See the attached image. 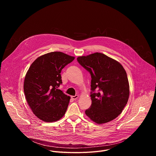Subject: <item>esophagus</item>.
I'll list each match as a JSON object with an SVG mask.
<instances>
[{"instance_id": "obj_1", "label": "esophagus", "mask_w": 156, "mask_h": 156, "mask_svg": "<svg viewBox=\"0 0 156 156\" xmlns=\"http://www.w3.org/2000/svg\"><path fill=\"white\" fill-rule=\"evenodd\" d=\"M78 97H79V96H78V95H75V96H71L72 99H74V100H75V99H78Z\"/></svg>"}]
</instances>
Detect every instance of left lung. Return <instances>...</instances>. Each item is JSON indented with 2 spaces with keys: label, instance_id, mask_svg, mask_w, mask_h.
Segmentation results:
<instances>
[{
  "label": "left lung",
  "instance_id": "1",
  "mask_svg": "<svg viewBox=\"0 0 156 156\" xmlns=\"http://www.w3.org/2000/svg\"><path fill=\"white\" fill-rule=\"evenodd\" d=\"M78 63L91 74V107L86 115L98 124L117 118L126 105L129 86L126 71L117 60L102 53L77 58Z\"/></svg>",
  "mask_w": 156,
  "mask_h": 156
}]
</instances>
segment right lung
I'll list each match as a JSON object with an SVG mask.
<instances>
[{"mask_svg": "<svg viewBox=\"0 0 156 156\" xmlns=\"http://www.w3.org/2000/svg\"><path fill=\"white\" fill-rule=\"evenodd\" d=\"M75 59L61 52H52L37 58L24 80V93L33 114L46 122H56L65 114L70 97L58 90L61 71Z\"/></svg>", "mask_w": 156, "mask_h": 156, "instance_id": "right-lung-1", "label": "right lung"}]
</instances>
